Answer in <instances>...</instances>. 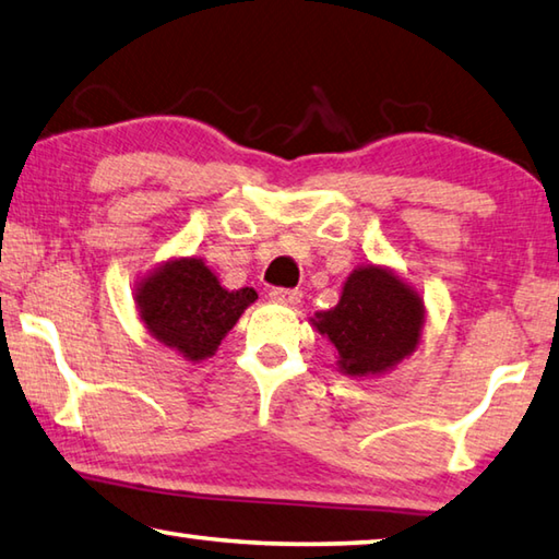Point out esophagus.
<instances>
[{
	"instance_id": "obj_1",
	"label": "esophagus",
	"mask_w": 559,
	"mask_h": 559,
	"mask_svg": "<svg viewBox=\"0 0 559 559\" xmlns=\"http://www.w3.org/2000/svg\"><path fill=\"white\" fill-rule=\"evenodd\" d=\"M270 297H272L274 301H280V305H289V307H295V305H299V301H301V292H299V289L274 287V289L270 292Z\"/></svg>"
}]
</instances>
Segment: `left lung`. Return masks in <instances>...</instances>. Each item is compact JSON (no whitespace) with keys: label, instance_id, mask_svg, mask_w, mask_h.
I'll use <instances>...</instances> for the list:
<instances>
[{"label":"left lung","instance_id":"obj_1","mask_svg":"<svg viewBox=\"0 0 559 559\" xmlns=\"http://www.w3.org/2000/svg\"><path fill=\"white\" fill-rule=\"evenodd\" d=\"M311 324L336 348L346 376H380L417 348L425 307L393 272L368 264L350 272L338 305L319 311Z\"/></svg>","mask_w":559,"mask_h":559}]
</instances>
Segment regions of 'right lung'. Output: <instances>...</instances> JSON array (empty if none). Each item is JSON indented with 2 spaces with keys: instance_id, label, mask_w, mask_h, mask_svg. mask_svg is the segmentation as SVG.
Instances as JSON below:
<instances>
[{
  "instance_id": "add662e5",
  "label": "right lung",
  "mask_w": 559,
  "mask_h": 559,
  "mask_svg": "<svg viewBox=\"0 0 559 559\" xmlns=\"http://www.w3.org/2000/svg\"><path fill=\"white\" fill-rule=\"evenodd\" d=\"M254 299L252 287H221L218 277L195 258L166 262L136 289V309L150 334L189 360L213 356Z\"/></svg>"
}]
</instances>
